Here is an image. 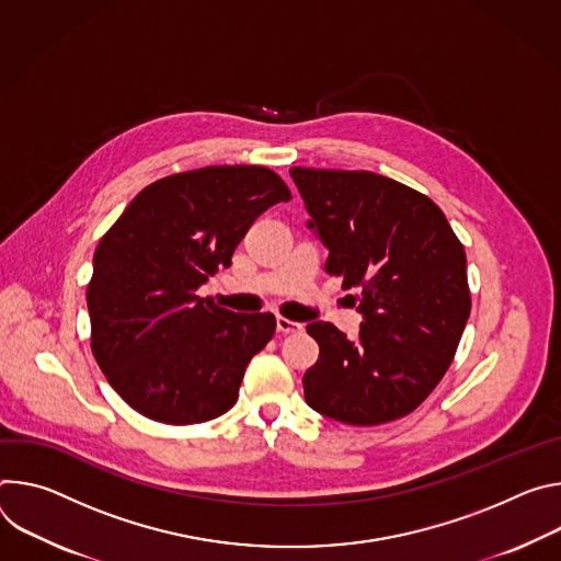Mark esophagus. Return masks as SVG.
Wrapping results in <instances>:
<instances>
[{
	"label": "esophagus",
	"instance_id": "obj_1",
	"mask_svg": "<svg viewBox=\"0 0 561 561\" xmlns=\"http://www.w3.org/2000/svg\"><path fill=\"white\" fill-rule=\"evenodd\" d=\"M276 330H278L280 334H296V332L302 330V325L296 323V321H289V319H285V317H278V319H276Z\"/></svg>",
	"mask_w": 561,
	"mask_h": 561
}]
</instances>
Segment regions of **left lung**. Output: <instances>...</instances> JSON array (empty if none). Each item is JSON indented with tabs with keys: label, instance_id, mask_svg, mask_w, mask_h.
<instances>
[{
	"label": "left lung",
	"instance_id": "1",
	"mask_svg": "<svg viewBox=\"0 0 561 561\" xmlns=\"http://www.w3.org/2000/svg\"><path fill=\"white\" fill-rule=\"evenodd\" d=\"M289 173L330 249L325 270L358 289L363 314L356 341L332 323L307 325L321 354L302 377L305 401L350 425L408 416L444 379L470 317L463 244L437 205L392 178Z\"/></svg>",
	"mask_w": 561,
	"mask_h": 561
}]
</instances>
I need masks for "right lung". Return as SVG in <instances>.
<instances>
[{"instance_id":"right-lung-1","label":"right lung","mask_w":561,"mask_h":561,"mask_svg":"<svg viewBox=\"0 0 561 561\" xmlns=\"http://www.w3.org/2000/svg\"><path fill=\"white\" fill-rule=\"evenodd\" d=\"M283 201L289 186L267 167H203L145 186L102 236L87 289L91 350L136 412L192 425L233 408L276 319L229 312L198 287L231 265L247 229Z\"/></svg>"}]
</instances>
